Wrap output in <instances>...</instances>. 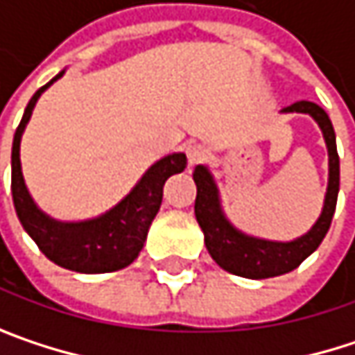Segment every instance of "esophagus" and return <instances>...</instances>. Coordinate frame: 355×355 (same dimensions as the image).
I'll use <instances>...</instances> for the list:
<instances>
[{"instance_id":"34e87169","label":"esophagus","mask_w":355,"mask_h":355,"mask_svg":"<svg viewBox=\"0 0 355 355\" xmlns=\"http://www.w3.org/2000/svg\"><path fill=\"white\" fill-rule=\"evenodd\" d=\"M207 156H209V150H207L205 146H199V144L187 146V160H189L191 166H195V164L207 160Z\"/></svg>"}]
</instances>
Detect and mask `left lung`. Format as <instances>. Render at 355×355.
Wrapping results in <instances>:
<instances>
[{
	"mask_svg": "<svg viewBox=\"0 0 355 355\" xmlns=\"http://www.w3.org/2000/svg\"><path fill=\"white\" fill-rule=\"evenodd\" d=\"M279 112H300L315 119L319 125L327 156H329V180H327V193L322 201V209L317 222L311 226L309 232L294 241H269L259 239L243 232L236 228L224 207L218 182L211 175V171L205 164H197L193 171V180L197 184V199H195V218L199 222V228L203 230V241L209 250L211 259L226 269L228 273L248 277V279H265L290 273L296 269L306 257H311L322 243L324 234L329 232L335 205H337V193H339V156H337V144H335V131L329 114L311 101H300L290 107L282 108Z\"/></svg>",
	"mask_w": 355,
	"mask_h": 355,
	"instance_id": "8db88e82",
	"label": "left lung"
}]
</instances>
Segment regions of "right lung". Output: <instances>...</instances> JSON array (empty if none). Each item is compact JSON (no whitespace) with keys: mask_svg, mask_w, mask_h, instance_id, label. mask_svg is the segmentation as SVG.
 <instances>
[{"mask_svg":"<svg viewBox=\"0 0 355 355\" xmlns=\"http://www.w3.org/2000/svg\"><path fill=\"white\" fill-rule=\"evenodd\" d=\"M65 69L59 71L49 84L31 98L22 114V121L14 133L12 144V197L18 220L28 236L42 250V254L59 267L78 273H108L131 265L144 248L152 220L156 218L162 203V187L166 178L182 173L187 156L182 152L168 154L156 160L133 189L105 214L88 220L65 222L42 211L33 199L20 162V141L24 129L33 116L40 94L63 78Z\"/></svg>","mask_w":355,"mask_h":355,"instance_id":"right-lung-1","label":"right lung"}]
</instances>
